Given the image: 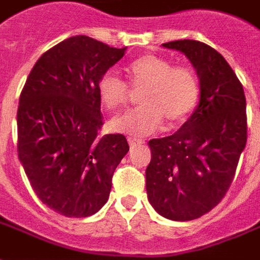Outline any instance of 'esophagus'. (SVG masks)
<instances>
[{
	"mask_svg": "<svg viewBox=\"0 0 260 260\" xmlns=\"http://www.w3.org/2000/svg\"><path fill=\"white\" fill-rule=\"evenodd\" d=\"M128 143H129V146L134 149V147L136 146H141L142 143H143V141H141V139H135V138H128Z\"/></svg>",
	"mask_w": 260,
	"mask_h": 260,
	"instance_id": "34e87169",
	"label": "esophagus"
}]
</instances>
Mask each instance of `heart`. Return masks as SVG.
<instances>
[{
  "label": "heart",
  "mask_w": 260,
  "mask_h": 260,
  "mask_svg": "<svg viewBox=\"0 0 260 260\" xmlns=\"http://www.w3.org/2000/svg\"><path fill=\"white\" fill-rule=\"evenodd\" d=\"M126 72L132 85L145 86L139 99L142 106L114 118L111 129L115 132L131 136L152 135L164 121L169 128H175L184 124L198 106L201 83L188 67H173L169 59L147 54L132 61ZM97 94L108 111L122 108L129 99L126 83L111 72L100 78Z\"/></svg>",
  "instance_id": "b5f03b06"
}]
</instances>
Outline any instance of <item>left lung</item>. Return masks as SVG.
I'll list each match as a JSON object with an SVG mask.
<instances>
[{
	"instance_id": "1",
	"label": "left lung",
	"mask_w": 260,
	"mask_h": 260,
	"mask_svg": "<svg viewBox=\"0 0 260 260\" xmlns=\"http://www.w3.org/2000/svg\"><path fill=\"white\" fill-rule=\"evenodd\" d=\"M196 71L201 97L173 135L149 141L147 199L163 217L188 221L217 206L234 180L246 145V102L241 82L220 53L196 40H175Z\"/></svg>"
}]
</instances>
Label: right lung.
Here are the masks:
<instances>
[{
    "label": "right lung",
    "instance_id": "right-lung-1",
    "mask_svg": "<svg viewBox=\"0 0 260 260\" xmlns=\"http://www.w3.org/2000/svg\"><path fill=\"white\" fill-rule=\"evenodd\" d=\"M125 50L69 37L37 59L20 93V163L37 198L65 217H87L106 205L114 171L129 150L121 134L99 136L97 83Z\"/></svg>",
    "mask_w": 260,
    "mask_h": 260
}]
</instances>
